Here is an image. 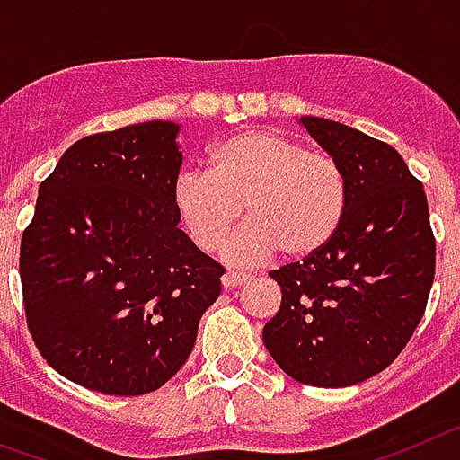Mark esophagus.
Wrapping results in <instances>:
<instances>
[{"instance_id": "34e87169", "label": "esophagus", "mask_w": 460, "mask_h": 460, "mask_svg": "<svg viewBox=\"0 0 460 460\" xmlns=\"http://www.w3.org/2000/svg\"><path fill=\"white\" fill-rule=\"evenodd\" d=\"M247 278H250V275L241 273V270H226L225 278H222V285H225L226 289H234V287H241Z\"/></svg>"}]
</instances>
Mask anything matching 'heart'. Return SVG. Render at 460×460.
I'll return each mask as SVG.
<instances>
[{
	"label": "heart",
	"mask_w": 460,
	"mask_h": 460,
	"mask_svg": "<svg viewBox=\"0 0 460 460\" xmlns=\"http://www.w3.org/2000/svg\"><path fill=\"white\" fill-rule=\"evenodd\" d=\"M173 206L203 252H219L243 210L250 225L231 243V259L259 261L322 252L349 210L341 162L278 131H243L213 147L206 171L175 181Z\"/></svg>",
	"instance_id": "b5f03b06"
}]
</instances>
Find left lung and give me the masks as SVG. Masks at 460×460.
Instances as JSON below:
<instances>
[{
	"label": "left lung",
	"instance_id": "obj_1",
	"mask_svg": "<svg viewBox=\"0 0 460 460\" xmlns=\"http://www.w3.org/2000/svg\"><path fill=\"white\" fill-rule=\"evenodd\" d=\"M301 122L345 169L349 210L322 252L269 273L282 303L263 345L296 382L335 389L405 349L433 287L435 235L423 185L389 143L333 119Z\"/></svg>",
	"mask_w": 460,
	"mask_h": 460
}]
</instances>
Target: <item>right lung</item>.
I'll list each match as a JSON object with an SVG mask.
<instances>
[{
    "label": "right lung",
    "mask_w": 460,
    "mask_h": 460,
    "mask_svg": "<svg viewBox=\"0 0 460 460\" xmlns=\"http://www.w3.org/2000/svg\"><path fill=\"white\" fill-rule=\"evenodd\" d=\"M178 125L92 134L39 187L20 241L27 329L50 368L141 396L182 368L225 266L178 229Z\"/></svg>",
    "instance_id": "obj_1"
}]
</instances>
